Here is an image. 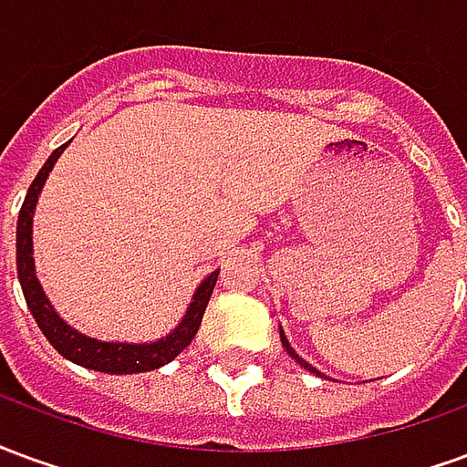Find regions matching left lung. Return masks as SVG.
Instances as JSON below:
<instances>
[{"mask_svg":"<svg viewBox=\"0 0 467 467\" xmlns=\"http://www.w3.org/2000/svg\"><path fill=\"white\" fill-rule=\"evenodd\" d=\"M280 340H283V348H285V350L290 352V355H293L295 360L300 362V365H303V368H307V370H310V372H317V370H315V368H313V365H307V362H305L303 358H300V355H297V352H295L293 348H290V343H287V337H285V333H283V330H280Z\"/></svg>","mask_w":467,"mask_h":467,"instance_id":"obj_1","label":"left lung"}]
</instances>
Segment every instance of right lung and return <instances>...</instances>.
<instances>
[{
	"label": "right lung",
	"mask_w": 467,
	"mask_h": 467,
	"mask_svg": "<svg viewBox=\"0 0 467 467\" xmlns=\"http://www.w3.org/2000/svg\"><path fill=\"white\" fill-rule=\"evenodd\" d=\"M67 144L57 147L55 152L49 154V160L39 170L35 182L29 184L25 204L19 210V223H16V273H19V283H22L25 300L29 305L32 315H35L39 330L45 333V337L52 343V348L62 358H67V360L77 362L82 368H89V370L109 372V375H132V372L157 370V368H162L167 362H172L187 345L192 343V337L200 330L204 307L210 303V295H213L220 270L207 275L202 283H200V287L194 290L192 303L187 307L182 323L177 325L172 333L164 335L160 340H154V343H102L97 337L82 335L72 325H67L57 315L55 307L49 305V300H47L45 290H42V285L36 280L35 257H32V217H35L36 200H39V192L45 187L47 177H49L52 167L59 160V154L65 152Z\"/></svg>",
	"instance_id": "obj_1"
}]
</instances>
